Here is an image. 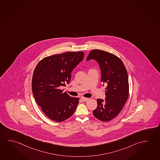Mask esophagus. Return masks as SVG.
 Segmentation results:
<instances>
[{"instance_id": "1", "label": "esophagus", "mask_w": 160, "mask_h": 160, "mask_svg": "<svg viewBox=\"0 0 160 160\" xmlns=\"http://www.w3.org/2000/svg\"><path fill=\"white\" fill-rule=\"evenodd\" d=\"M81 99L82 101L86 102L87 101H88L89 98H84V97H81Z\"/></svg>"}]
</instances>
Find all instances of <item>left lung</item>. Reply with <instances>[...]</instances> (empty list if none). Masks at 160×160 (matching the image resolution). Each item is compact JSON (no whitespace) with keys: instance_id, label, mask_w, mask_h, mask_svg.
<instances>
[{"instance_id":"left-lung-1","label":"left lung","mask_w":160,"mask_h":160,"mask_svg":"<svg viewBox=\"0 0 160 160\" xmlns=\"http://www.w3.org/2000/svg\"><path fill=\"white\" fill-rule=\"evenodd\" d=\"M91 59H94L99 64L101 82L107 85L105 99H97V107L93 111V113L97 119L108 122L119 114L128 99V74L122 61L107 52L92 50L86 61Z\"/></svg>"}]
</instances>
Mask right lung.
<instances>
[{"label":"right lung","mask_w":160,"mask_h":160,"mask_svg":"<svg viewBox=\"0 0 160 160\" xmlns=\"http://www.w3.org/2000/svg\"><path fill=\"white\" fill-rule=\"evenodd\" d=\"M84 55L83 52L56 54L43 58L36 66L32 81L33 96L52 121H63L76 109L78 98L70 96L60 88L69 83L72 72L82 61Z\"/></svg>","instance_id":"right-lung-1"}]
</instances>
